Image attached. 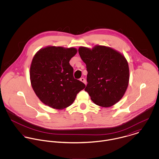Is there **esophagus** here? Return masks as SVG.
<instances>
[{
  "mask_svg": "<svg viewBox=\"0 0 159 159\" xmlns=\"http://www.w3.org/2000/svg\"><path fill=\"white\" fill-rule=\"evenodd\" d=\"M80 81H82L83 83H84L86 84V80H85L84 78H80Z\"/></svg>",
  "mask_w": 159,
  "mask_h": 159,
  "instance_id": "obj_1",
  "label": "esophagus"
}]
</instances>
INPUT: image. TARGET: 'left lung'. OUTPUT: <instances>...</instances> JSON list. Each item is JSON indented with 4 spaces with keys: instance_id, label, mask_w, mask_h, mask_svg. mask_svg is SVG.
I'll return each mask as SVG.
<instances>
[{
    "instance_id": "left-lung-1",
    "label": "left lung",
    "mask_w": 159,
    "mask_h": 159,
    "mask_svg": "<svg viewBox=\"0 0 159 159\" xmlns=\"http://www.w3.org/2000/svg\"><path fill=\"white\" fill-rule=\"evenodd\" d=\"M78 52L86 65L88 84L85 88L92 102L102 107H110L124 96L129 81V68L125 57L105 46L92 49L81 46Z\"/></svg>"
}]
</instances>
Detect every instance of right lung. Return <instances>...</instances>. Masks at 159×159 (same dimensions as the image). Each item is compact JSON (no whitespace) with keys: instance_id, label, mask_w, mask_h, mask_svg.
<instances>
[{"instance_id":"obj_1","label":"right lung","mask_w":159,"mask_h":159,"mask_svg":"<svg viewBox=\"0 0 159 159\" xmlns=\"http://www.w3.org/2000/svg\"><path fill=\"white\" fill-rule=\"evenodd\" d=\"M77 52L75 48L47 46L34 56L30 68L32 87L44 104L62 110L70 106L77 93L86 87L75 79L70 61Z\"/></svg>"}]
</instances>
